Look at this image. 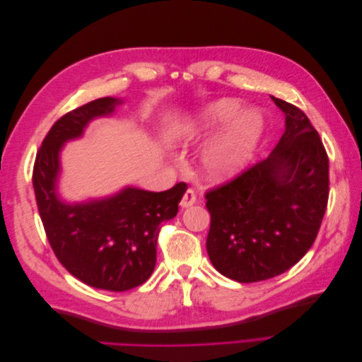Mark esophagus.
<instances>
[{"label":"esophagus","instance_id":"obj_1","mask_svg":"<svg viewBox=\"0 0 362 362\" xmlns=\"http://www.w3.org/2000/svg\"><path fill=\"white\" fill-rule=\"evenodd\" d=\"M196 199H198V196H196L194 190L193 189H187V190H185L184 196H182V199H181V206L182 208H189V206H192L196 202Z\"/></svg>","mask_w":362,"mask_h":362}]
</instances>
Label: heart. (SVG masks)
Returning a JSON list of instances; mask_svg holds the SVG:
<instances>
[{"instance_id":"obj_1","label":"heart","mask_w":362,"mask_h":362,"mask_svg":"<svg viewBox=\"0 0 362 362\" xmlns=\"http://www.w3.org/2000/svg\"><path fill=\"white\" fill-rule=\"evenodd\" d=\"M240 108L234 100H221L211 104L201 116L199 128H210L226 122ZM190 131H182L180 137L189 139ZM262 131V119L255 110L240 113L231 124H228L202 154V169L213 180H223L235 175L242 169L252 151L255 149Z\"/></svg>"}]
</instances>
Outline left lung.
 <instances>
[{
	"label": "left lung",
	"instance_id": "1",
	"mask_svg": "<svg viewBox=\"0 0 362 362\" xmlns=\"http://www.w3.org/2000/svg\"><path fill=\"white\" fill-rule=\"evenodd\" d=\"M286 133L272 154L205 193L206 252L223 276L258 282L293 267L313 246L329 198V158L300 108L272 96Z\"/></svg>",
	"mask_w": 362,
	"mask_h": 362
}]
</instances>
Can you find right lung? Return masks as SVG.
I'll return each mask as SVG.
<instances>
[{
	"instance_id": "right-lung-1",
	"label": "right lung",
	"mask_w": 362,
	"mask_h": 362,
	"mask_svg": "<svg viewBox=\"0 0 362 362\" xmlns=\"http://www.w3.org/2000/svg\"><path fill=\"white\" fill-rule=\"evenodd\" d=\"M120 100L100 98L62 116L37 151L33 189L48 242L71 275L87 286L127 291L154 272L160 223L173 218L187 184L166 192L128 187L112 198L64 204L56 192L59 154L64 141L83 134L96 116L112 115Z\"/></svg>"
}]
</instances>
